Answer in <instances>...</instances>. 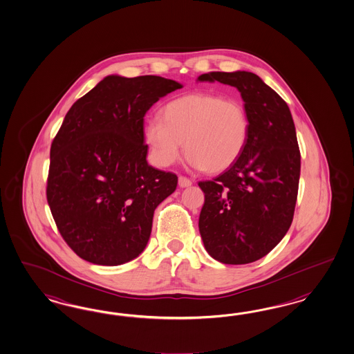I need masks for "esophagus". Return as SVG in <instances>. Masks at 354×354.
Masks as SVG:
<instances>
[{
  "label": "esophagus",
  "instance_id": "esophagus-1",
  "mask_svg": "<svg viewBox=\"0 0 354 354\" xmlns=\"http://www.w3.org/2000/svg\"><path fill=\"white\" fill-rule=\"evenodd\" d=\"M192 185V180L185 178V176H179V187L182 188H187V187H191Z\"/></svg>",
  "mask_w": 354,
  "mask_h": 354
}]
</instances>
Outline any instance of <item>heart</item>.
<instances>
[{
	"label": "heart",
	"instance_id": "b5f03b06",
	"mask_svg": "<svg viewBox=\"0 0 354 354\" xmlns=\"http://www.w3.org/2000/svg\"><path fill=\"white\" fill-rule=\"evenodd\" d=\"M250 120L235 100L213 93H191L170 101L162 118L145 120L144 138L150 158L160 167L178 161L183 150L189 165L210 172L230 169L247 147Z\"/></svg>",
	"mask_w": 354,
	"mask_h": 354
}]
</instances>
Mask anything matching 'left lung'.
Returning a JSON list of instances; mask_svg holds the SVG:
<instances>
[{
	"instance_id": "obj_1",
	"label": "left lung",
	"mask_w": 354,
	"mask_h": 354,
	"mask_svg": "<svg viewBox=\"0 0 354 354\" xmlns=\"http://www.w3.org/2000/svg\"><path fill=\"white\" fill-rule=\"evenodd\" d=\"M198 80L237 88L250 120L247 147L235 165L198 182L206 252L225 265H245L277 247L293 221L301 170L295 123L286 101L253 73L218 71Z\"/></svg>"
}]
</instances>
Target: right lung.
<instances>
[{"mask_svg":"<svg viewBox=\"0 0 354 354\" xmlns=\"http://www.w3.org/2000/svg\"><path fill=\"white\" fill-rule=\"evenodd\" d=\"M180 88L161 76H106L67 111L50 147L46 200L79 257L117 266L147 247L154 210L178 176L148 165L144 117Z\"/></svg>","mask_w":354,"mask_h":354,"instance_id":"1","label":"right lung"}]
</instances>
